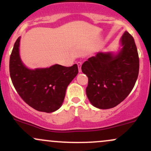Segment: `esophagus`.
I'll return each mask as SVG.
<instances>
[{
    "mask_svg": "<svg viewBox=\"0 0 151 151\" xmlns=\"http://www.w3.org/2000/svg\"><path fill=\"white\" fill-rule=\"evenodd\" d=\"M81 65L82 63L80 62H77V65H78V70H79V72H81Z\"/></svg>",
    "mask_w": 151,
    "mask_h": 151,
    "instance_id": "1",
    "label": "esophagus"
}]
</instances>
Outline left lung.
Segmentation results:
<instances>
[{"label": "left lung", "instance_id": "1", "mask_svg": "<svg viewBox=\"0 0 151 151\" xmlns=\"http://www.w3.org/2000/svg\"><path fill=\"white\" fill-rule=\"evenodd\" d=\"M119 42L116 52H99L81 65L89 79L86 96L98 109L119 104L132 91L138 78L139 58L134 39L125 31Z\"/></svg>", "mask_w": 151, "mask_h": 151}]
</instances>
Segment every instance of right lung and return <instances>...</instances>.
<instances>
[{
	"mask_svg": "<svg viewBox=\"0 0 151 151\" xmlns=\"http://www.w3.org/2000/svg\"><path fill=\"white\" fill-rule=\"evenodd\" d=\"M20 37L10 58V75L17 92L25 103L39 111L52 113L61 107L66 90L78 74L77 65H54L32 70L22 62L20 55Z\"/></svg>",
	"mask_w": 151,
	"mask_h": 151,
	"instance_id": "add662e5",
	"label": "right lung"
}]
</instances>
